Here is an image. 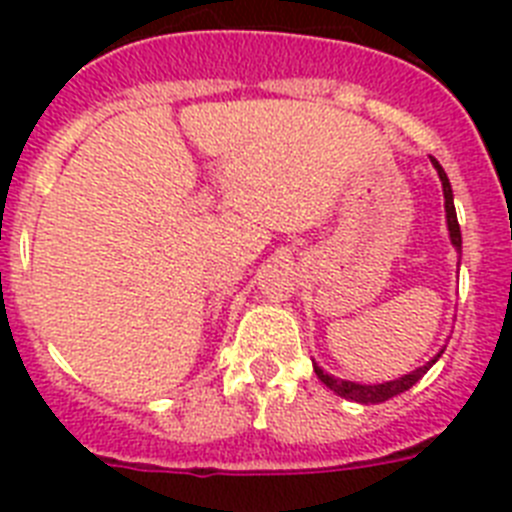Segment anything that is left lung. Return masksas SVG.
<instances>
[{
  "label": "left lung",
  "instance_id": "left-lung-1",
  "mask_svg": "<svg viewBox=\"0 0 512 512\" xmlns=\"http://www.w3.org/2000/svg\"><path fill=\"white\" fill-rule=\"evenodd\" d=\"M433 169L438 171V179H441V187H443V207H446V225H449V238H451V246L456 248V251L461 253V230H459V220H456V207H454V192H451V184H449V176H446V171L441 169V164H438L436 158H431ZM446 348V346H443ZM443 348L438 351L436 356H433L431 361H425L423 366H418L415 372L405 374V377L400 379H392V382H382V384H359V382H348V379H338L333 377V374L323 372L318 364L315 366V374H318L320 382L328 387V390H333L336 395L346 397V400H354V402H361V405H377V402H384L390 400V397L400 395V392L410 390L418 379H423V374L431 369L433 364H436L438 359H441Z\"/></svg>",
  "mask_w": 512,
  "mask_h": 512
}]
</instances>
